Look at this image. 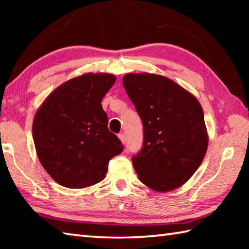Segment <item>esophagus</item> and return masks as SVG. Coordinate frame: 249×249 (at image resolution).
<instances>
[{"label":"esophagus","mask_w":249,"mask_h":249,"mask_svg":"<svg viewBox=\"0 0 249 249\" xmlns=\"http://www.w3.org/2000/svg\"><path fill=\"white\" fill-rule=\"evenodd\" d=\"M119 138L122 141V143L125 144V142H126V136H125V134H119Z\"/></svg>","instance_id":"1"}]
</instances>
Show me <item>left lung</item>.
<instances>
[{"mask_svg":"<svg viewBox=\"0 0 249 249\" xmlns=\"http://www.w3.org/2000/svg\"><path fill=\"white\" fill-rule=\"evenodd\" d=\"M123 86L143 123V146L133 157L139 179L160 193L182 186L208 150L198 99L171 79L155 73H126Z\"/></svg>","mask_w":249,"mask_h":249,"instance_id":"1","label":"left lung"}]
</instances>
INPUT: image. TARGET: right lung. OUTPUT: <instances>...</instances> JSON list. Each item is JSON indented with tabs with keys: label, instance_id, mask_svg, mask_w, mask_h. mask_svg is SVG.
<instances>
[{
	"label": "right lung",
	"instance_id": "1",
	"mask_svg": "<svg viewBox=\"0 0 249 249\" xmlns=\"http://www.w3.org/2000/svg\"><path fill=\"white\" fill-rule=\"evenodd\" d=\"M115 80L111 73H83L57 87L36 111L37 157L62 186L86 188L103 181L109 160L123 151L102 107Z\"/></svg>",
	"mask_w": 249,
	"mask_h": 249
}]
</instances>
